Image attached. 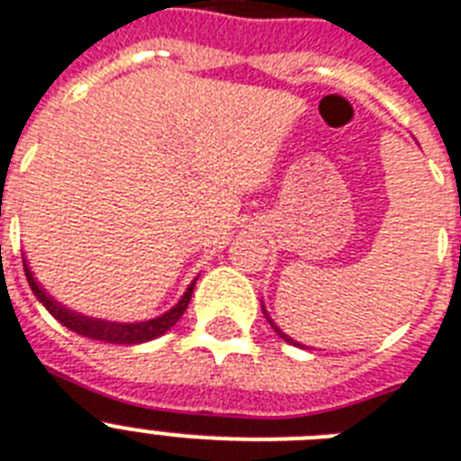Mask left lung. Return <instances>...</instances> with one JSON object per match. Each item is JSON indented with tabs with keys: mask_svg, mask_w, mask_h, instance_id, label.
Here are the masks:
<instances>
[{
	"mask_svg": "<svg viewBox=\"0 0 461 461\" xmlns=\"http://www.w3.org/2000/svg\"><path fill=\"white\" fill-rule=\"evenodd\" d=\"M261 311H264V315H266V321L271 322V327H273V332H276V334H277V337H280V339H285V341H287V344H294V346H299V341H294V339H292L290 334H285V332H283V330H280V327H277V325H276V322H273V321H271V315L266 313V308H264V303H261Z\"/></svg>",
	"mask_w": 461,
	"mask_h": 461,
	"instance_id": "left-lung-1",
	"label": "left lung"
}]
</instances>
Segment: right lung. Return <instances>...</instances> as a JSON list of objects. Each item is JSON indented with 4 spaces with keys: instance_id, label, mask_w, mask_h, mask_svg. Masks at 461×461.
<instances>
[{
    "instance_id": "obj_1",
    "label": "right lung",
    "mask_w": 461,
    "mask_h": 461,
    "mask_svg": "<svg viewBox=\"0 0 461 461\" xmlns=\"http://www.w3.org/2000/svg\"><path fill=\"white\" fill-rule=\"evenodd\" d=\"M23 266H25V277H28L30 290L34 292V296L40 299V303L47 308L49 313L60 322L66 325L72 332L82 334V337H89V339L96 341H108V344H143V341L158 339L165 332H169L171 327L176 325L178 318L185 313V308L190 303V296H193V287H195V280L188 285V290L184 292V296L178 299L176 306H171L167 313L158 315L153 321H140V322H115V321H101V318H89L85 313H77V311H70L60 302H56L51 294H49L40 283L37 277L30 271L28 261L23 258Z\"/></svg>"
}]
</instances>
